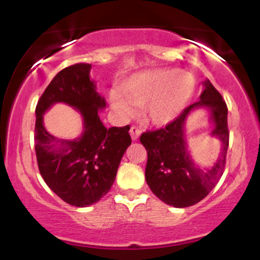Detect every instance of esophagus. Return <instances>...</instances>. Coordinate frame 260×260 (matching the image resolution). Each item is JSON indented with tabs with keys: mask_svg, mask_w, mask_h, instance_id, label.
Instances as JSON below:
<instances>
[{
	"mask_svg": "<svg viewBox=\"0 0 260 260\" xmlns=\"http://www.w3.org/2000/svg\"><path fill=\"white\" fill-rule=\"evenodd\" d=\"M129 134H131V137H132L133 140H137L140 136V129L137 126H132L129 129Z\"/></svg>",
	"mask_w": 260,
	"mask_h": 260,
	"instance_id": "esophagus-1",
	"label": "esophagus"
}]
</instances>
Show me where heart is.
Returning <instances> with one entry per match:
<instances>
[{
	"instance_id": "b5f03b06",
	"label": "heart",
	"mask_w": 260,
	"mask_h": 260,
	"mask_svg": "<svg viewBox=\"0 0 260 260\" xmlns=\"http://www.w3.org/2000/svg\"><path fill=\"white\" fill-rule=\"evenodd\" d=\"M194 78L178 70H157L133 76L111 92L110 103L123 117L133 115V107H143L145 120L156 126L174 121L194 92Z\"/></svg>"
}]
</instances>
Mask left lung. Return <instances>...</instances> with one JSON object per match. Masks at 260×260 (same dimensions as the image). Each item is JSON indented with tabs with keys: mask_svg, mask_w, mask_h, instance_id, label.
<instances>
[{
	"mask_svg": "<svg viewBox=\"0 0 260 260\" xmlns=\"http://www.w3.org/2000/svg\"><path fill=\"white\" fill-rule=\"evenodd\" d=\"M199 107L211 110L214 123L212 134L222 142V153L210 169L196 166L186 151L184 123L190 111ZM228 106L221 94L209 80L204 82L201 100L192 104L165 127L147 131L140 143L148 153L145 180L160 201L176 208L194 205L211 192L223 174L229 148Z\"/></svg>",
	"mask_w": 260,
	"mask_h": 260,
	"instance_id": "1",
	"label": "left lung"
}]
</instances>
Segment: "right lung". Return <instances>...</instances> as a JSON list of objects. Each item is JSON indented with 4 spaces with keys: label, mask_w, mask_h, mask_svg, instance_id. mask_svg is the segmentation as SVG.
<instances>
[{
    "label": "right lung",
    "mask_w": 260,
    "mask_h": 260,
    "mask_svg": "<svg viewBox=\"0 0 260 260\" xmlns=\"http://www.w3.org/2000/svg\"><path fill=\"white\" fill-rule=\"evenodd\" d=\"M89 63L66 67L53 77L38 101L35 115V153L44 181L62 201L84 208L99 202L110 190L122 156L129 147V124L106 128L100 109L105 99L95 90ZM64 102L83 116L79 139L59 141L43 127L42 115L53 103Z\"/></svg>",
    "instance_id": "obj_1"
}]
</instances>
